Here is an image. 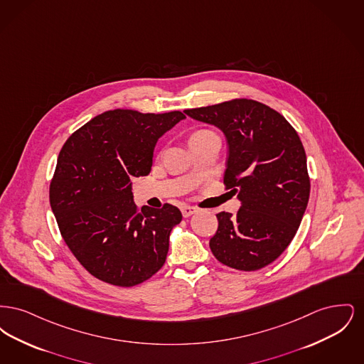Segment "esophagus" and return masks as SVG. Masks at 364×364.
<instances>
[{"label":"esophagus","mask_w":364,"mask_h":364,"mask_svg":"<svg viewBox=\"0 0 364 364\" xmlns=\"http://www.w3.org/2000/svg\"><path fill=\"white\" fill-rule=\"evenodd\" d=\"M181 213H183V217H184V218H188L193 213H196V208L186 205V206L181 208Z\"/></svg>","instance_id":"esophagus-1"}]
</instances>
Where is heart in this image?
Listing matches in <instances>:
<instances>
[{
    "label": "heart",
    "instance_id": "b5f03b06",
    "mask_svg": "<svg viewBox=\"0 0 364 364\" xmlns=\"http://www.w3.org/2000/svg\"><path fill=\"white\" fill-rule=\"evenodd\" d=\"M208 134H213V132H211V131H208V129L196 131V132H193V134L191 135L190 140H192V139L200 138V136H205V135H208Z\"/></svg>",
    "mask_w": 364,
    "mask_h": 364
}]
</instances>
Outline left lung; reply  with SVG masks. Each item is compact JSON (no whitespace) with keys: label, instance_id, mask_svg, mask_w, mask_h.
Masks as SVG:
<instances>
[{"label":"left lung","instance_id":"left-lung-1","mask_svg":"<svg viewBox=\"0 0 364 364\" xmlns=\"http://www.w3.org/2000/svg\"><path fill=\"white\" fill-rule=\"evenodd\" d=\"M184 113L225 134L224 184L242 200L236 215L217 214L218 229L210 250L232 269L259 270L287 250L307 208L310 176L303 143L282 114L254 100L239 98Z\"/></svg>","mask_w":364,"mask_h":364}]
</instances>
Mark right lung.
I'll list each match as a JSON object with an SVG mask.
<instances>
[{
    "instance_id": "1",
    "label": "right lung",
    "mask_w": 364,
    "mask_h": 364,
    "mask_svg": "<svg viewBox=\"0 0 364 364\" xmlns=\"http://www.w3.org/2000/svg\"><path fill=\"white\" fill-rule=\"evenodd\" d=\"M183 119L178 110H107L64 143L50 206L64 242L91 276L127 288L164 266L181 211L169 203L139 208L132 178L150 173L156 140Z\"/></svg>"
}]
</instances>
